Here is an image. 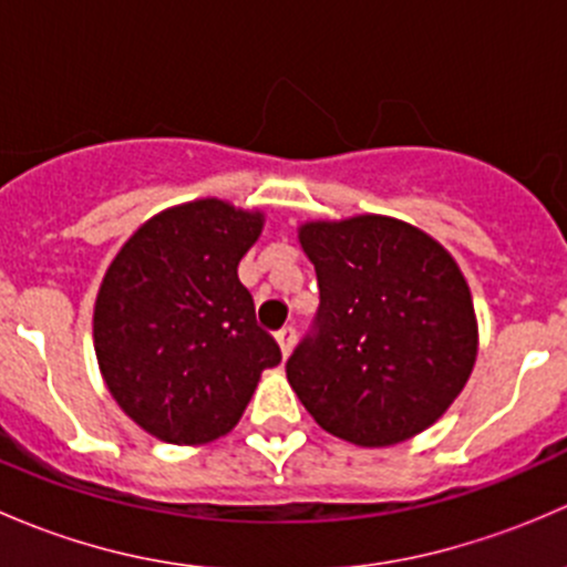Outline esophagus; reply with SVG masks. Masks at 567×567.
Instances as JSON below:
<instances>
[{
    "instance_id": "esophagus-1",
    "label": "esophagus",
    "mask_w": 567,
    "mask_h": 567,
    "mask_svg": "<svg viewBox=\"0 0 567 567\" xmlns=\"http://www.w3.org/2000/svg\"><path fill=\"white\" fill-rule=\"evenodd\" d=\"M277 342H279V348H282V357H288V353L293 351V342H296L293 326H282V329L277 331Z\"/></svg>"
}]
</instances>
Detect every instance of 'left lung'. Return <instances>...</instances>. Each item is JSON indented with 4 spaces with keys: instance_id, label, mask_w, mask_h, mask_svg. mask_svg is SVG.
Segmentation results:
<instances>
[{
    "instance_id": "left-lung-1",
    "label": "left lung",
    "mask_w": 567,
    "mask_h": 567,
    "mask_svg": "<svg viewBox=\"0 0 567 567\" xmlns=\"http://www.w3.org/2000/svg\"><path fill=\"white\" fill-rule=\"evenodd\" d=\"M299 241L320 305L290 353L288 381L331 436L390 447L458 398L477 357V320L442 244L390 216L310 221Z\"/></svg>"
}]
</instances>
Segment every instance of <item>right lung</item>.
<instances>
[{"label":"right lung","mask_w":567,"mask_h":567,"mask_svg":"<svg viewBox=\"0 0 567 567\" xmlns=\"http://www.w3.org/2000/svg\"><path fill=\"white\" fill-rule=\"evenodd\" d=\"M260 230L257 210L197 199L145 221L109 266L95 357L120 409L162 442L230 433L262 370L282 362L238 279Z\"/></svg>","instance_id":"add662e5"}]
</instances>
